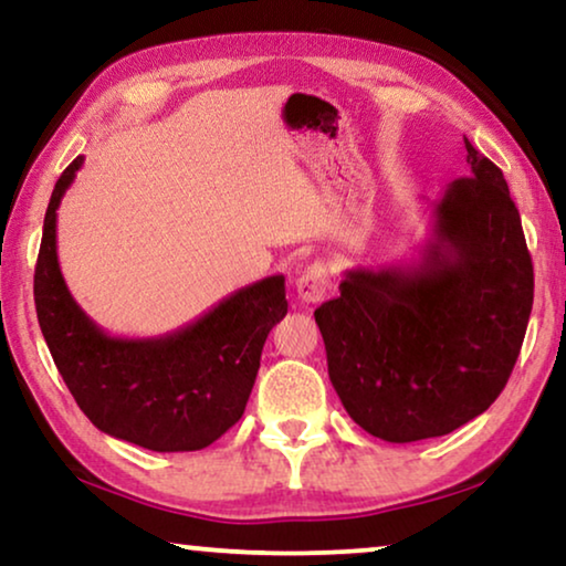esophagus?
<instances>
[{
    "label": "esophagus",
    "mask_w": 566,
    "mask_h": 566,
    "mask_svg": "<svg viewBox=\"0 0 566 566\" xmlns=\"http://www.w3.org/2000/svg\"><path fill=\"white\" fill-rule=\"evenodd\" d=\"M329 289V270L324 262H314V265H308L304 273L296 277V293L304 304H319V301L327 298Z\"/></svg>",
    "instance_id": "1"
}]
</instances>
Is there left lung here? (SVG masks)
<instances>
[{
  "instance_id": "left-lung-1",
  "label": "left lung",
  "mask_w": 566,
  "mask_h": 566,
  "mask_svg": "<svg viewBox=\"0 0 566 566\" xmlns=\"http://www.w3.org/2000/svg\"><path fill=\"white\" fill-rule=\"evenodd\" d=\"M469 177L432 203L412 265L345 270L314 312L347 415L389 443L448 436L490 409L521 353L533 262L500 167L469 138Z\"/></svg>"
}]
</instances>
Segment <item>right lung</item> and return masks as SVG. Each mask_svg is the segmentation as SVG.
<instances>
[{
	"label": "right lung",
	"instance_id": "obj_1",
	"mask_svg": "<svg viewBox=\"0 0 566 566\" xmlns=\"http://www.w3.org/2000/svg\"><path fill=\"white\" fill-rule=\"evenodd\" d=\"M82 161L61 172L43 219L33 293L45 345L97 430L159 453L200 451L244 415L262 345L289 312L285 277L244 285L169 335H107L69 293L56 254V211Z\"/></svg>",
	"mask_w": 566,
	"mask_h": 566
}]
</instances>
